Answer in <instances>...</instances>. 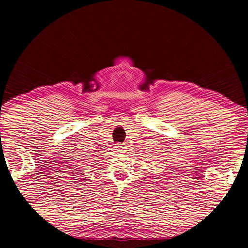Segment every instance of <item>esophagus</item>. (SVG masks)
Returning a JSON list of instances; mask_svg holds the SVG:
<instances>
[{"label":"esophagus","mask_w":248,"mask_h":248,"mask_svg":"<svg viewBox=\"0 0 248 248\" xmlns=\"http://www.w3.org/2000/svg\"><path fill=\"white\" fill-rule=\"evenodd\" d=\"M124 149H125V145L124 144H117L116 145L117 152H124Z\"/></svg>","instance_id":"esophagus-1"}]
</instances>
